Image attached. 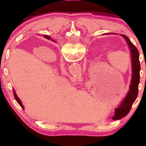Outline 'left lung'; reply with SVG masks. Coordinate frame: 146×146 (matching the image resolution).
I'll list each match as a JSON object with an SVG mask.
<instances>
[{
  "mask_svg": "<svg viewBox=\"0 0 146 146\" xmlns=\"http://www.w3.org/2000/svg\"><path fill=\"white\" fill-rule=\"evenodd\" d=\"M121 36L126 39V42L128 44L131 50V66H132V77H131V82L130 85L129 91L127 96L124 99L123 102L121 103L120 107L115 110V115L113 117V119L117 120L123 118L128 114L131 110V106L135 101L136 100L138 94V86L140 82V55L135 45L131 43L129 38L121 34Z\"/></svg>",
  "mask_w": 146,
  "mask_h": 146,
  "instance_id": "left-lung-1",
  "label": "left lung"
}]
</instances>
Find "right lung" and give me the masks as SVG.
<instances>
[{
  "mask_svg": "<svg viewBox=\"0 0 146 146\" xmlns=\"http://www.w3.org/2000/svg\"><path fill=\"white\" fill-rule=\"evenodd\" d=\"M45 38H48V39H50V36H45ZM52 41H53L54 42V40L53 39H52ZM14 95H15V99H16V101L17 102H18V104H20V106L22 107V108H24V107H23V104H22V102H21V101H20V99H19V98L17 97V94H16V93L15 92H14Z\"/></svg>",
  "mask_w": 146,
  "mask_h": 146,
  "instance_id": "right-lung-1",
  "label": "right lung"
}]
</instances>
